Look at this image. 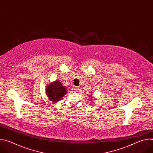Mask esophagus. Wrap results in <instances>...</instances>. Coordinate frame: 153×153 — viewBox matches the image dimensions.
Here are the masks:
<instances>
[{
  "label": "esophagus",
  "instance_id": "obj_1",
  "mask_svg": "<svg viewBox=\"0 0 153 153\" xmlns=\"http://www.w3.org/2000/svg\"><path fill=\"white\" fill-rule=\"evenodd\" d=\"M73 90H74L75 92H77L78 90H79V88H77V87H74V88H73Z\"/></svg>",
  "mask_w": 153,
  "mask_h": 153
}]
</instances>
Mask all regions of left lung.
Listing matches in <instances>:
<instances>
[{
    "mask_svg": "<svg viewBox=\"0 0 153 153\" xmlns=\"http://www.w3.org/2000/svg\"><path fill=\"white\" fill-rule=\"evenodd\" d=\"M90 98H92V96H91V97H90Z\"/></svg>",
    "mask_w": 153,
    "mask_h": 153,
    "instance_id": "1",
    "label": "left lung"
}]
</instances>
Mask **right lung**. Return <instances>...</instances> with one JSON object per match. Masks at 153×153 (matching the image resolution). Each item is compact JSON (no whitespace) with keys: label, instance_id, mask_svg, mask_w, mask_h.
Listing matches in <instances>:
<instances>
[{"label":"right lung","instance_id":"right-lung-1","mask_svg":"<svg viewBox=\"0 0 153 153\" xmlns=\"http://www.w3.org/2000/svg\"><path fill=\"white\" fill-rule=\"evenodd\" d=\"M67 88L62 85L59 80L50 83L46 88V94L53 103L60 101L64 95L67 94Z\"/></svg>","mask_w":153,"mask_h":153}]
</instances>
